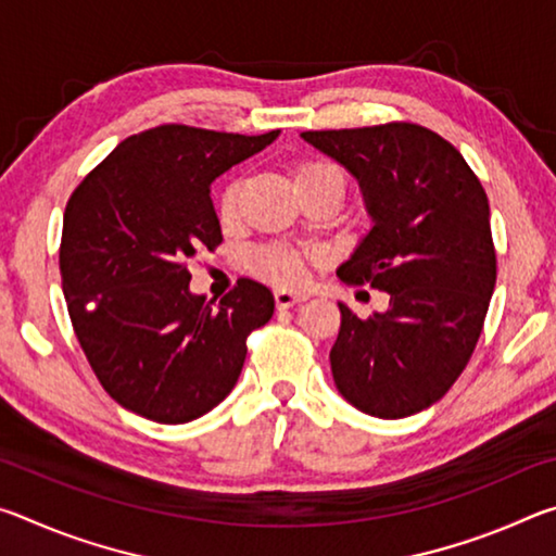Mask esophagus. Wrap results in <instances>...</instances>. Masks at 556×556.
<instances>
[{
  "instance_id": "obj_1",
  "label": "esophagus",
  "mask_w": 556,
  "mask_h": 556,
  "mask_svg": "<svg viewBox=\"0 0 556 556\" xmlns=\"http://www.w3.org/2000/svg\"><path fill=\"white\" fill-rule=\"evenodd\" d=\"M306 299V294H301V291H291V289H277L275 291V301L279 308H289L294 304H301V301Z\"/></svg>"
}]
</instances>
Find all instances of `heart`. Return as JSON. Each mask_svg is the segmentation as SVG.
Instances as JSON below:
<instances>
[{"instance_id": "1", "label": "heart", "mask_w": 556, "mask_h": 556, "mask_svg": "<svg viewBox=\"0 0 556 556\" xmlns=\"http://www.w3.org/2000/svg\"><path fill=\"white\" fill-rule=\"evenodd\" d=\"M326 176H338V172L331 164L304 162L296 166L294 181L299 188ZM240 203H242V181H230L223 188L218 199V215L225 225H230L240 218ZM304 267H306L304 252L279 248V244H271V248L260 250L255 255L257 275L275 281V285H299V281L304 279Z\"/></svg>"}]
</instances>
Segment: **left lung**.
<instances>
[{
	"label": "left lung",
	"instance_id": "obj_1",
	"mask_svg": "<svg viewBox=\"0 0 556 556\" xmlns=\"http://www.w3.org/2000/svg\"><path fill=\"white\" fill-rule=\"evenodd\" d=\"M301 137L357 178L372 218L338 277L390 296L368 318L338 304L336 388L370 417H409L444 397L481 338L495 289L488 195L454 144L412 122Z\"/></svg>",
	"mask_w": 556,
	"mask_h": 556
}]
</instances>
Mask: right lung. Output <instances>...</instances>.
I'll list each match as a JSON object with an SVG mask.
<instances>
[{"instance_id": "1", "label": "right lung", "mask_w": 556, "mask_h": 556, "mask_svg": "<svg viewBox=\"0 0 556 556\" xmlns=\"http://www.w3.org/2000/svg\"><path fill=\"white\" fill-rule=\"evenodd\" d=\"M279 137L162 125L119 142L65 205L61 279L92 372L122 407L186 425L228 397L248 336L275 296L238 279L215 306L191 294L188 262L223 242L211 184Z\"/></svg>"}]
</instances>
